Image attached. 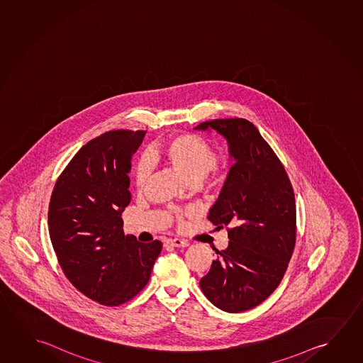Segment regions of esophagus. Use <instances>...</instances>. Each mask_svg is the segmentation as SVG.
Segmentation results:
<instances>
[{
    "label": "esophagus",
    "mask_w": 363,
    "mask_h": 363,
    "mask_svg": "<svg viewBox=\"0 0 363 363\" xmlns=\"http://www.w3.org/2000/svg\"><path fill=\"white\" fill-rule=\"evenodd\" d=\"M168 244H169V245L176 246V247H186V246L190 245L189 241L181 240V239H169Z\"/></svg>",
    "instance_id": "esophagus-1"
}]
</instances>
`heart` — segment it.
I'll return each mask as SVG.
<instances>
[{
    "label": "heart",
    "instance_id": "1",
    "mask_svg": "<svg viewBox=\"0 0 363 363\" xmlns=\"http://www.w3.org/2000/svg\"><path fill=\"white\" fill-rule=\"evenodd\" d=\"M152 160L164 162L172 166L189 184L200 182L218 163V153L211 143L194 133L169 135L162 143L150 150ZM150 176V164L140 160L135 168V186L145 189Z\"/></svg>",
    "mask_w": 363,
    "mask_h": 363
}]
</instances>
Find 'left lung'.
I'll list each match as a JSON object with an SVG mask.
<instances>
[{
	"mask_svg": "<svg viewBox=\"0 0 363 363\" xmlns=\"http://www.w3.org/2000/svg\"><path fill=\"white\" fill-rule=\"evenodd\" d=\"M211 128L229 143L234 164L207 218L228 228L229 245L216 250L202 293L225 312L257 307L278 288L296 239V199L278 156L257 127L244 118L213 119Z\"/></svg>",
	"mask_w": 363,
	"mask_h": 363,
	"instance_id": "left-lung-1",
	"label": "left lung"
}]
</instances>
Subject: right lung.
<instances>
[{"mask_svg": "<svg viewBox=\"0 0 363 363\" xmlns=\"http://www.w3.org/2000/svg\"><path fill=\"white\" fill-rule=\"evenodd\" d=\"M145 130H109L83 145L56 181L49 233L69 281L91 301L117 307L145 288L162 250L123 233L130 202V157Z\"/></svg>", "mask_w": 363, "mask_h": 363, "instance_id": "right-lung-1", "label": "right lung"}]
</instances>
